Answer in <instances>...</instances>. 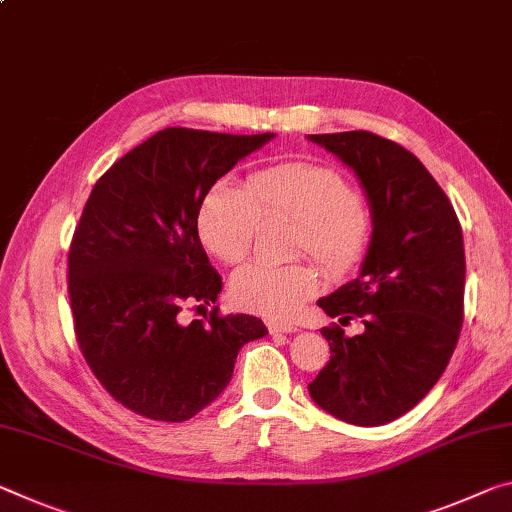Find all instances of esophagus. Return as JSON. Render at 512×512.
I'll list each match as a JSON object with an SVG mask.
<instances>
[{"label":"esophagus","mask_w":512,"mask_h":512,"mask_svg":"<svg viewBox=\"0 0 512 512\" xmlns=\"http://www.w3.org/2000/svg\"><path fill=\"white\" fill-rule=\"evenodd\" d=\"M266 328H269L271 335H275V332H296L298 328L294 326V323L289 321H275V319H266Z\"/></svg>","instance_id":"obj_1"}]
</instances>
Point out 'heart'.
<instances>
[{
	"label": "heart",
	"mask_w": 512,
	"mask_h": 512,
	"mask_svg": "<svg viewBox=\"0 0 512 512\" xmlns=\"http://www.w3.org/2000/svg\"><path fill=\"white\" fill-rule=\"evenodd\" d=\"M298 225L296 255H312L332 275H344L369 248L371 214L358 191L335 168L278 164L250 175L248 189L218 180L202 200L198 230L205 248L225 264H241L255 246L259 225ZM319 289V271L298 262L246 264L234 273L230 294L243 310L291 316Z\"/></svg>",
	"instance_id": "obj_1"
}]
</instances>
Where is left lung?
<instances>
[{"label":"left lung","instance_id":"8db88e82","mask_svg":"<svg viewBox=\"0 0 512 512\" xmlns=\"http://www.w3.org/2000/svg\"><path fill=\"white\" fill-rule=\"evenodd\" d=\"M355 170L373 234L362 271L319 300L330 360L307 389L332 417L355 426L399 419L431 392L456 351L465 319V248L449 198L403 145L355 129L310 134ZM353 318L362 336L341 330Z\"/></svg>","mask_w":512,"mask_h":512}]
</instances>
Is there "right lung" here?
<instances>
[{
  "label": "right lung",
  "mask_w": 512,
  "mask_h": 512,
  "mask_svg": "<svg viewBox=\"0 0 512 512\" xmlns=\"http://www.w3.org/2000/svg\"><path fill=\"white\" fill-rule=\"evenodd\" d=\"M273 134L166 127L120 157L81 212L68 250L75 337L93 376L127 410L186 421L230 383L239 348L266 335L250 314L182 323L223 282L198 237L207 191Z\"/></svg>",
  "instance_id": "obj_1"
}]
</instances>
